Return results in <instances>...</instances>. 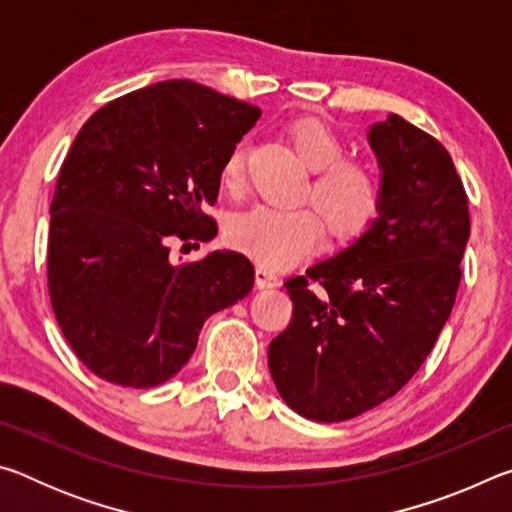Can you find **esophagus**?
Here are the masks:
<instances>
[{
  "label": "esophagus",
  "instance_id": "obj_1",
  "mask_svg": "<svg viewBox=\"0 0 512 512\" xmlns=\"http://www.w3.org/2000/svg\"><path fill=\"white\" fill-rule=\"evenodd\" d=\"M255 282H257L259 289H271V287H277V284H280V275L271 271V268H266V266H257L255 268Z\"/></svg>",
  "mask_w": 512,
  "mask_h": 512
}]
</instances>
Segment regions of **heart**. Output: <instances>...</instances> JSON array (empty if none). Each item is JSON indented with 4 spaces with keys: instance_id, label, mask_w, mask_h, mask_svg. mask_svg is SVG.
<instances>
[{
    "instance_id": "obj_1",
    "label": "heart",
    "mask_w": 512,
    "mask_h": 512,
    "mask_svg": "<svg viewBox=\"0 0 512 512\" xmlns=\"http://www.w3.org/2000/svg\"><path fill=\"white\" fill-rule=\"evenodd\" d=\"M289 137L314 180L307 196L319 207L257 205L237 214L228 225V241L259 266L282 268L309 255L325 237V222L332 239L352 244L375 228L384 214L386 187L372 164L343 158L345 142L327 121L300 117L289 124ZM246 142L239 140L225 153L219 180L235 192L244 183ZM324 216L320 217L319 214Z\"/></svg>"
}]
</instances>
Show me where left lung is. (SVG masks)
Segmentation results:
<instances>
[{"mask_svg": "<svg viewBox=\"0 0 512 512\" xmlns=\"http://www.w3.org/2000/svg\"><path fill=\"white\" fill-rule=\"evenodd\" d=\"M368 140L384 214L366 237L284 282L289 327L268 345L282 400L316 422L375 409L420 370L461 284L470 210L443 144L391 115Z\"/></svg>", "mask_w": 512, "mask_h": 512, "instance_id": "left-lung-1", "label": "left lung"}]
</instances>
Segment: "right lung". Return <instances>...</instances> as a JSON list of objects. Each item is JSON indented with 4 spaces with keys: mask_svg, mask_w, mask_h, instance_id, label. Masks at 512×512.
<instances>
[{
    "mask_svg": "<svg viewBox=\"0 0 512 512\" xmlns=\"http://www.w3.org/2000/svg\"><path fill=\"white\" fill-rule=\"evenodd\" d=\"M259 108L189 79L153 83L85 121L51 201L47 287L67 343L110 384L176 375L207 318L248 296L250 259L173 266L171 241H210L225 153Z\"/></svg>",
    "mask_w": 512,
    "mask_h": 512,
    "instance_id": "obj_1",
    "label": "right lung"
}]
</instances>
